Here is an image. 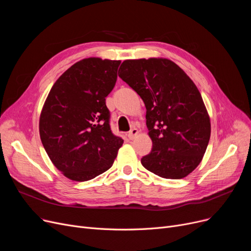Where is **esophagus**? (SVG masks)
I'll return each mask as SVG.
<instances>
[{
  "label": "esophagus",
  "instance_id": "1",
  "mask_svg": "<svg viewBox=\"0 0 251 251\" xmlns=\"http://www.w3.org/2000/svg\"><path fill=\"white\" fill-rule=\"evenodd\" d=\"M137 134H138V130L136 128H132L128 132V138L132 140L137 136Z\"/></svg>",
  "mask_w": 251,
  "mask_h": 251
}]
</instances>
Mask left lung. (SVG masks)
I'll use <instances>...</instances> for the list:
<instances>
[{
	"instance_id": "8db88e82",
	"label": "left lung",
	"mask_w": 251,
	"mask_h": 251,
	"mask_svg": "<svg viewBox=\"0 0 251 251\" xmlns=\"http://www.w3.org/2000/svg\"><path fill=\"white\" fill-rule=\"evenodd\" d=\"M119 77L142 99L151 151L142 166L166 179H182L200 165L210 137V121L200 90L168 59L124 61Z\"/></svg>"
}]
</instances>
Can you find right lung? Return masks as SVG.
<instances>
[{
	"mask_svg": "<svg viewBox=\"0 0 251 251\" xmlns=\"http://www.w3.org/2000/svg\"><path fill=\"white\" fill-rule=\"evenodd\" d=\"M121 61L83 59L52 85L39 118V135L55 167L67 178L87 181L109 170L123 139L113 134L105 98Z\"/></svg>",
	"mask_w": 251,
	"mask_h": 251,
	"instance_id": "add662e5",
	"label": "right lung"
}]
</instances>
